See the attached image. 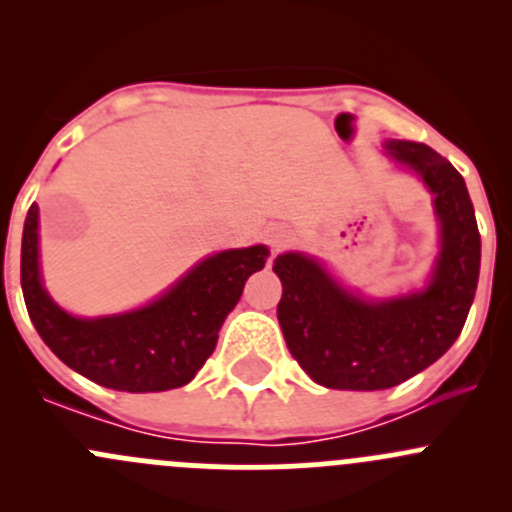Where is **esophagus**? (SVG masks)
Masks as SVG:
<instances>
[{"label": "esophagus", "instance_id": "1", "mask_svg": "<svg viewBox=\"0 0 512 512\" xmlns=\"http://www.w3.org/2000/svg\"><path fill=\"white\" fill-rule=\"evenodd\" d=\"M267 242H270L272 250H282V247H287L289 242H292V232L285 230V227H275V230H270V235H267Z\"/></svg>", "mask_w": 512, "mask_h": 512}]
</instances>
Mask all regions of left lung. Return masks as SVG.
<instances>
[{"label": "left lung", "instance_id": "left-lung-1", "mask_svg": "<svg viewBox=\"0 0 512 512\" xmlns=\"http://www.w3.org/2000/svg\"><path fill=\"white\" fill-rule=\"evenodd\" d=\"M394 160L414 168L433 193L441 255L431 285L411 297L364 302L342 289L312 257L287 252L272 270L289 354L327 389H391L451 349L478 287L480 232L463 175L426 143L386 141Z\"/></svg>", "mask_w": 512, "mask_h": 512}]
</instances>
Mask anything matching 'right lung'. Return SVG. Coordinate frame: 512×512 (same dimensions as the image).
<instances>
[{"label": "right lung", "mask_w": 512, "mask_h": 512, "mask_svg": "<svg viewBox=\"0 0 512 512\" xmlns=\"http://www.w3.org/2000/svg\"><path fill=\"white\" fill-rule=\"evenodd\" d=\"M36 227L34 203L22 235V292L36 332L81 376L131 394L188 384L213 354L247 277L262 270L270 255L262 245L218 252L148 307L118 317L76 319L56 307L41 287Z\"/></svg>", "instance_id": "add662e5"}]
</instances>
